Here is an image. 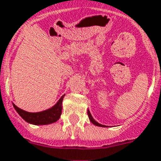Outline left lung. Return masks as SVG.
<instances>
[{
	"instance_id": "1",
	"label": "left lung",
	"mask_w": 161,
	"mask_h": 161,
	"mask_svg": "<svg viewBox=\"0 0 161 161\" xmlns=\"http://www.w3.org/2000/svg\"><path fill=\"white\" fill-rule=\"evenodd\" d=\"M88 115H89V118H90V121H91V122H92L93 124H94V125H97V126H102V127H104L105 125H101V124L97 123V122H96V120H95V119H93L92 115L90 114V111H89V110H88Z\"/></svg>"
}]
</instances>
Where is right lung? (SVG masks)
I'll list each match as a JSON object with an SVG mask.
<instances>
[{
    "mask_svg": "<svg viewBox=\"0 0 161 161\" xmlns=\"http://www.w3.org/2000/svg\"><path fill=\"white\" fill-rule=\"evenodd\" d=\"M63 96L59 99V102L53 106V108L47 110L39 112V113H29L20 109L14 104V108L21 118H23L26 122L32 125H48L56 122L59 119L62 112Z\"/></svg>",
    "mask_w": 161,
    "mask_h": 161,
    "instance_id": "1",
    "label": "right lung"
}]
</instances>
